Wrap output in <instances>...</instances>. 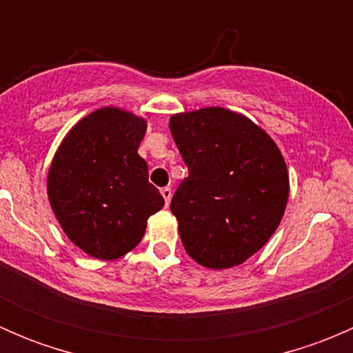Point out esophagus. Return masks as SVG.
Here are the masks:
<instances>
[{"mask_svg":"<svg viewBox=\"0 0 353 353\" xmlns=\"http://www.w3.org/2000/svg\"><path fill=\"white\" fill-rule=\"evenodd\" d=\"M160 193H162L163 199H165V205H169L170 198H172V190H170V188H162V190H160Z\"/></svg>","mask_w":353,"mask_h":353,"instance_id":"1","label":"esophagus"}]
</instances>
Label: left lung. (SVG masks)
<instances>
[{"instance_id":"1","label":"left lung","mask_w":353,"mask_h":353,"mask_svg":"<svg viewBox=\"0 0 353 353\" xmlns=\"http://www.w3.org/2000/svg\"><path fill=\"white\" fill-rule=\"evenodd\" d=\"M169 128L190 170L170 201L184 249L206 268L241 265L280 225L285 160L265 130L229 109L174 114Z\"/></svg>"}]
</instances>
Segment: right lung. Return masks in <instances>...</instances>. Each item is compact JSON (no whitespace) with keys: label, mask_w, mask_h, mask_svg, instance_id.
Returning <instances> with one entry per match:
<instances>
[{"label":"right lung","mask_w":353,"mask_h":353,"mask_svg":"<svg viewBox=\"0 0 353 353\" xmlns=\"http://www.w3.org/2000/svg\"><path fill=\"white\" fill-rule=\"evenodd\" d=\"M147 121L102 108L78 121L59 145L48 174L51 208L74 245L97 259L137 248L163 198L148 183L138 147Z\"/></svg>","instance_id":"obj_1"}]
</instances>
